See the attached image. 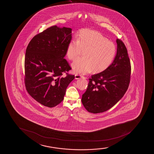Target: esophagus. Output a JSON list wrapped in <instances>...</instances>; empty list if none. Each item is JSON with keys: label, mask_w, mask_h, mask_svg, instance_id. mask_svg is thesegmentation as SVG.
<instances>
[{"label": "esophagus", "mask_w": 154, "mask_h": 154, "mask_svg": "<svg viewBox=\"0 0 154 154\" xmlns=\"http://www.w3.org/2000/svg\"><path fill=\"white\" fill-rule=\"evenodd\" d=\"M84 76L82 74H75V79H79L80 78H83Z\"/></svg>", "instance_id": "1"}]
</instances>
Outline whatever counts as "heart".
Returning <instances> with one entry per match:
<instances>
[{"label":"heart","mask_w":154,"mask_h":154,"mask_svg":"<svg viewBox=\"0 0 154 154\" xmlns=\"http://www.w3.org/2000/svg\"><path fill=\"white\" fill-rule=\"evenodd\" d=\"M76 39L70 41L66 49V55L74 60L84 52L83 58L78 59L71 66L76 74H85L93 70L99 72L109 66L113 62L117 47L113 42L102 34L85 29L76 35Z\"/></svg>","instance_id":"heart-1"}]
</instances>
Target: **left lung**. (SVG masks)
Segmentation results:
<instances>
[{"mask_svg":"<svg viewBox=\"0 0 154 154\" xmlns=\"http://www.w3.org/2000/svg\"><path fill=\"white\" fill-rule=\"evenodd\" d=\"M117 51L112 64L105 70L91 75L82 102L91 113L106 112L114 106L127 91L131 65L124 42L117 39Z\"/></svg>","mask_w":154,"mask_h":154,"instance_id":"1","label":"left lung"}]
</instances>
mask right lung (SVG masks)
<instances>
[{"instance_id": "obj_1", "label": "right lung", "mask_w": 154, "mask_h": 154, "mask_svg": "<svg viewBox=\"0 0 154 154\" xmlns=\"http://www.w3.org/2000/svg\"><path fill=\"white\" fill-rule=\"evenodd\" d=\"M72 29L54 26L34 36L27 46L25 84L29 94L44 106L53 107L64 100L68 86L74 79L64 58L72 38ZM66 72V76L62 75Z\"/></svg>"}]
</instances>
